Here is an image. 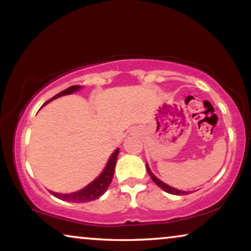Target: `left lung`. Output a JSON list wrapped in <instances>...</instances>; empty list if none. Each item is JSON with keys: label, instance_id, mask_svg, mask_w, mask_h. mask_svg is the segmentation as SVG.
Masks as SVG:
<instances>
[{"label": "left lung", "instance_id": "obj_1", "mask_svg": "<svg viewBox=\"0 0 251 251\" xmlns=\"http://www.w3.org/2000/svg\"><path fill=\"white\" fill-rule=\"evenodd\" d=\"M146 169H147V173H149V175H150V177L152 178V180L157 185V186L162 188L163 191H166V192H168V193H170V194H175V195H186V194H187V192L176 190V188L171 187V186H169V185L164 184L163 181H161V180L159 179V178H156V177L154 176V175L152 174V171L150 170V168H149V166H147V163H146Z\"/></svg>", "mask_w": 251, "mask_h": 251}]
</instances>
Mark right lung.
Returning <instances> with one entry per match:
<instances>
[{"label": "right lung", "mask_w": 251, "mask_h": 251, "mask_svg": "<svg viewBox=\"0 0 251 251\" xmlns=\"http://www.w3.org/2000/svg\"><path fill=\"white\" fill-rule=\"evenodd\" d=\"M78 89H80V85H72V87L67 88L66 90L59 92V94L54 96V97L51 98L50 100H48L47 102L53 100V99H56L58 97H61V96L73 94V92L77 91ZM119 151L120 150L118 149L114 153L112 154V156L109 157L108 162H107V164H106L104 171L100 174V176H99L98 178H96V179L92 181L91 184H89L88 186H85L84 188H82V190L74 192V193H70V194L54 193V192H51V191H50V193L52 194L53 197L60 199V200L68 201V202H76V203H80V202L94 201V200H96V199L100 198L101 195L105 193L106 190L108 188L109 184H111V181L113 179V176H114L115 163H116V159H118V155H119Z\"/></svg>", "instance_id": "obj_1"}]
</instances>
